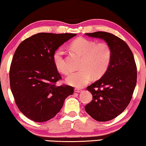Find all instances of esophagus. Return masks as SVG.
Returning a JSON list of instances; mask_svg holds the SVG:
<instances>
[{
  "label": "esophagus",
  "instance_id": "esophagus-1",
  "mask_svg": "<svg viewBox=\"0 0 146 146\" xmlns=\"http://www.w3.org/2000/svg\"><path fill=\"white\" fill-rule=\"evenodd\" d=\"M82 90H81L80 89H78V88H76L74 89V91L76 92V93H80L81 91H82Z\"/></svg>",
  "mask_w": 146,
  "mask_h": 146
}]
</instances>
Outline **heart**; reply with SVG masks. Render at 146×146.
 <instances>
[{"label": "heart", "mask_w": 146, "mask_h": 146, "mask_svg": "<svg viewBox=\"0 0 146 146\" xmlns=\"http://www.w3.org/2000/svg\"><path fill=\"white\" fill-rule=\"evenodd\" d=\"M70 48L82 57L79 68L67 76L66 82L70 86L82 88L88 84L93 78H99L106 72L110 64L112 51L106 42H98L84 38H79L72 42ZM53 61L57 70L64 74L69 71L64 51L62 48L56 50L53 54Z\"/></svg>", "instance_id": "obj_1"}]
</instances>
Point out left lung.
<instances>
[{
	"mask_svg": "<svg viewBox=\"0 0 146 146\" xmlns=\"http://www.w3.org/2000/svg\"><path fill=\"white\" fill-rule=\"evenodd\" d=\"M104 40L110 46V64L102 77L87 87L93 100L85 106L89 115L98 121H108L119 115L131 101L137 80V68L133 52L126 42L111 33H86Z\"/></svg>",
	"mask_w": 146,
	"mask_h": 146,
	"instance_id": "1",
	"label": "left lung"
}]
</instances>
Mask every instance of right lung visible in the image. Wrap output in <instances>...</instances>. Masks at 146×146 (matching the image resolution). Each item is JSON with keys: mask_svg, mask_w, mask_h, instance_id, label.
I'll list each match as a JSON object with an SVG mask.
<instances>
[{"mask_svg": "<svg viewBox=\"0 0 146 146\" xmlns=\"http://www.w3.org/2000/svg\"><path fill=\"white\" fill-rule=\"evenodd\" d=\"M76 34L40 33L25 39L15 50L10 69V84L20 111L35 122H44L59 112L73 87L56 86L61 80L53 54Z\"/></svg>", "mask_w": 146, "mask_h": 146, "instance_id": "right-lung-1", "label": "right lung"}]
</instances>
